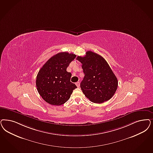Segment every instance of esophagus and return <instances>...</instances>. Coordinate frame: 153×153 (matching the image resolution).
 Instances as JSON below:
<instances>
[{
	"instance_id": "obj_1",
	"label": "esophagus",
	"mask_w": 153,
	"mask_h": 153,
	"mask_svg": "<svg viewBox=\"0 0 153 153\" xmlns=\"http://www.w3.org/2000/svg\"><path fill=\"white\" fill-rule=\"evenodd\" d=\"M76 86L79 88V82H77L76 83Z\"/></svg>"
}]
</instances>
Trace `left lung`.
Masks as SVG:
<instances>
[{"label": "left lung", "instance_id": "left-lung-1", "mask_svg": "<svg viewBox=\"0 0 153 153\" xmlns=\"http://www.w3.org/2000/svg\"><path fill=\"white\" fill-rule=\"evenodd\" d=\"M76 59L82 63L85 76L80 87L86 97L97 103L110 100L116 92L118 81L105 59L90 51Z\"/></svg>", "mask_w": 153, "mask_h": 153}]
</instances>
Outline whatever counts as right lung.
I'll return each instance as SVG.
<instances>
[{"label":"right lung","instance_id":"1","mask_svg":"<svg viewBox=\"0 0 153 153\" xmlns=\"http://www.w3.org/2000/svg\"><path fill=\"white\" fill-rule=\"evenodd\" d=\"M76 55L58 53L49 59L39 71L36 86L42 98L51 105H60L70 98L77 86L70 81L72 74L67 71Z\"/></svg>","mask_w":153,"mask_h":153}]
</instances>
